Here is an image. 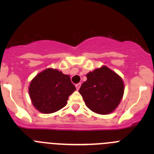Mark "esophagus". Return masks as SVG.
<instances>
[{
  "label": "esophagus",
  "mask_w": 154,
  "mask_h": 154,
  "mask_svg": "<svg viewBox=\"0 0 154 154\" xmlns=\"http://www.w3.org/2000/svg\"><path fill=\"white\" fill-rule=\"evenodd\" d=\"M80 86H81V83L76 84V85H75L76 89H77V90H79V88H80Z\"/></svg>",
  "instance_id": "esophagus-1"
}]
</instances>
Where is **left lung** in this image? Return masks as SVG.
<instances>
[{
	"label": "left lung",
	"mask_w": 154,
	"mask_h": 154,
	"mask_svg": "<svg viewBox=\"0 0 154 154\" xmlns=\"http://www.w3.org/2000/svg\"><path fill=\"white\" fill-rule=\"evenodd\" d=\"M86 77L79 90L86 106L101 115L113 112L124 93L122 78L105 65L89 72Z\"/></svg>",
	"instance_id": "left-lung-1"
}]
</instances>
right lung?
I'll use <instances>...</instances> for the list:
<instances>
[{
  "instance_id": "add662e5",
  "label": "right lung",
  "mask_w": 154,
  "mask_h": 154,
  "mask_svg": "<svg viewBox=\"0 0 154 154\" xmlns=\"http://www.w3.org/2000/svg\"><path fill=\"white\" fill-rule=\"evenodd\" d=\"M75 87L70 76L54 69H47L31 81L28 91L31 103L42 113H52L65 107Z\"/></svg>"
}]
</instances>
